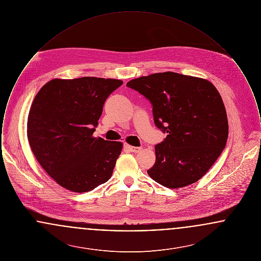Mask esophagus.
Returning a JSON list of instances; mask_svg holds the SVG:
<instances>
[{"mask_svg":"<svg viewBox=\"0 0 261 261\" xmlns=\"http://www.w3.org/2000/svg\"><path fill=\"white\" fill-rule=\"evenodd\" d=\"M125 147H126V149H129L132 152H138L142 149L141 147H133V146H130V145H125Z\"/></svg>","mask_w":261,"mask_h":261,"instance_id":"34e87169","label":"esophagus"}]
</instances>
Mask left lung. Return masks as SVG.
Instances as JSON below:
<instances>
[{
	"instance_id": "8db88e82",
	"label": "left lung",
	"mask_w": 261,
	"mask_h": 261,
	"mask_svg": "<svg viewBox=\"0 0 261 261\" xmlns=\"http://www.w3.org/2000/svg\"><path fill=\"white\" fill-rule=\"evenodd\" d=\"M127 86L149 99L154 123L167 133L154 147L149 177L171 189L199 181L228 139L227 113L217 89L206 79L171 71L142 76Z\"/></svg>"
}]
</instances>
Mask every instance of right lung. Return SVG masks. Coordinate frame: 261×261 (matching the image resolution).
I'll return each instance as SVG.
<instances>
[{
    "mask_svg": "<svg viewBox=\"0 0 261 261\" xmlns=\"http://www.w3.org/2000/svg\"><path fill=\"white\" fill-rule=\"evenodd\" d=\"M122 84L111 78H57L38 92L27 138L40 165L60 186L86 193L112 177L123 144L93 133L106 99Z\"/></svg>",
    "mask_w": 261,
    "mask_h": 261,
    "instance_id": "right-lung-1",
    "label": "right lung"
}]
</instances>
